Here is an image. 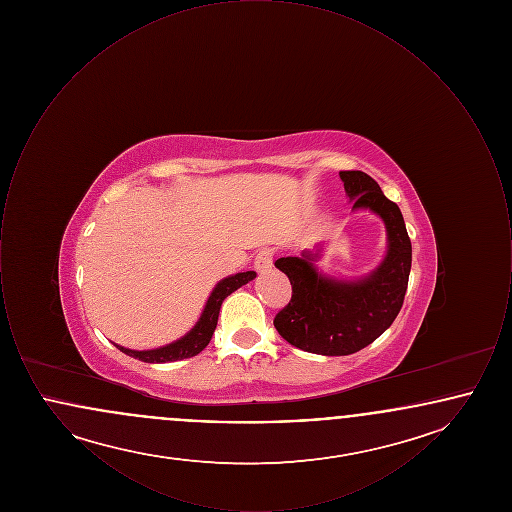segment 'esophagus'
Segmentation results:
<instances>
[{
  "instance_id": "1",
  "label": "esophagus",
  "mask_w": 512,
  "mask_h": 512,
  "mask_svg": "<svg viewBox=\"0 0 512 512\" xmlns=\"http://www.w3.org/2000/svg\"><path fill=\"white\" fill-rule=\"evenodd\" d=\"M272 261H274V249L263 247V249H259L257 255H255V268H257L259 272H265V270L272 267Z\"/></svg>"
}]
</instances>
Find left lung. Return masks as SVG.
<instances>
[{
  "label": "left lung",
  "instance_id": "1",
  "mask_svg": "<svg viewBox=\"0 0 512 512\" xmlns=\"http://www.w3.org/2000/svg\"><path fill=\"white\" fill-rule=\"evenodd\" d=\"M340 178L355 211L368 209L384 220V261L359 280H336L318 272V251L274 263L292 284V299L274 317V328L295 347L326 357L357 353L390 328L403 307L413 261L403 215L378 182L361 171H341Z\"/></svg>",
  "mask_w": 512,
  "mask_h": 512
}]
</instances>
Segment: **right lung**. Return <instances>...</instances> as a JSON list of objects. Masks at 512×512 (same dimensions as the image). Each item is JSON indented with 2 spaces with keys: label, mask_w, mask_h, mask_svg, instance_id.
<instances>
[{
  "label": "right lung",
  "mask_w": 512,
  "mask_h": 512,
  "mask_svg": "<svg viewBox=\"0 0 512 512\" xmlns=\"http://www.w3.org/2000/svg\"><path fill=\"white\" fill-rule=\"evenodd\" d=\"M255 276L257 274L253 270H247V272H238V274H232V276L220 280L219 284L215 286V290L209 295V299L205 303V309H203L199 320L195 322L194 328L186 336H182L180 340L172 341L169 345H163V347H157V349H147V351H134V349L121 347V345H117V347L121 349L122 353L130 355L138 361H144V363H172V361H182V359H188V357H195L197 353H201L209 345V341L215 334L222 301L230 293L236 292L238 288H242L247 282H251Z\"/></svg>",
  "instance_id": "1"
}]
</instances>
